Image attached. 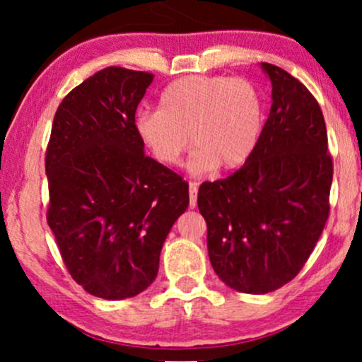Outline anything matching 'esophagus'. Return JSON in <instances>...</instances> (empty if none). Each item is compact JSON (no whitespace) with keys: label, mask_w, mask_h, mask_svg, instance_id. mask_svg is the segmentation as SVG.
<instances>
[{"label":"esophagus","mask_w":362,"mask_h":362,"mask_svg":"<svg viewBox=\"0 0 362 362\" xmlns=\"http://www.w3.org/2000/svg\"><path fill=\"white\" fill-rule=\"evenodd\" d=\"M198 199V185L197 182H189V208L197 206Z\"/></svg>","instance_id":"34e87169"}]
</instances>
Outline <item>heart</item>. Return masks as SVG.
Segmentation results:
<instances>
[{"label": "heart", "mask_w": 362, "mask_h": 362, "mask_svg": "<svg viewBox=\"0 0 362 362\" xmlns=\"http://www.w3.org/2000/svg\"><path fill=\"white\" fill-rule=\"evenodd\" d=\"M262 118V96L249 79L194 74L169 84L159 110L137 115L135 130L160 164H180L191 142V171H232L252 156Z\"/></svg>", "instance_id": "heart-1"}]
</instances>
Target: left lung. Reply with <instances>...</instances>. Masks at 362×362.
Segmentation results:
<instances>
[{
    "instance_id": "left-lung-1",
    "label": "left lung",
    "mask_w": 362,
    "mask_h": 362,
    "mask_svg": "<svg viewBox=\"0 0 362 362\" xmlns=\"http://www.w3.org/2000/svg\"><path fill=\"white\" fill-rule=\"evenodd\" d=\"M261 67L273 105L252 156L198 191L216 276L250 295L284 286L308 261L329 218L334 174L320 105L281 67Z\"/></svg>"
}]
</instances>
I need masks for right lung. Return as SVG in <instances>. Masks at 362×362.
<instances>
[{
	"mask_svg": "<svg viewBox=\"0 0 362 362\" xmlns=\"http://www.w3.org/2000/svg\"><path fill=\"white\" fill-rule=\"evenodd\" d=\"M154 74L106 67L55 112L45 152L47 223L64 264L89 295L125 300L151 286L188 182L146 156L135 112Z\"/></svg>",
	"mask_w": 362,
	"mask_h": 362,
	"instance_id": "right-lung-1",
	"label": "right lung"
}]
</instances>
